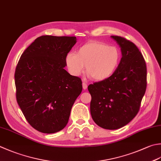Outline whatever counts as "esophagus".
<instances>
[{
  "label": "esophagus",
  "instance_id": "34e87169",
  "mask_svg": "<svg viewBox=\"0 0 161 161\" xmlns=\"http://www.w3.org/2000/svg\"><path fill=\"white\" fill-rule=\"evenodd\" d=\"M82 87H83V89L84 90H86L87 89V84L85 83V82H83L82 83Z\"/></svg>",
  "mask_w": 161,
  "mask_h": 161
}]
</instances>
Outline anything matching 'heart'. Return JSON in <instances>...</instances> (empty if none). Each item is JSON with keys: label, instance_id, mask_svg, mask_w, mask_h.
I'll list each match as a JSON object with an SVG mask.
<instances>
[{"label": "heart", "instance_id": "obj_1", "mask_svg": "<svg viewBox=\"0 0 161 161\" xmlns=\"http://www.w3.org/2000/svg\"><path fill=\"white\" fill-rule=\"evenodd\" d=\"M121 58V52L116 47L109 46L99 41H91L80 47L76 54L68 53L65 64L73 76L81 75L86 66V72L94 80L102 81L114 73Z\"/></svg>", "mask_w": 161, "mask_h": 161}]
</instances>
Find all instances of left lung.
Masks as SVG:
<instances>
[{
    "instance_id": "obj_1",
    "label": "left lung",
    "mask_w": 161,
    "mask_h": 161,
    "mask_svg": "<svg viewBox=\"0 0 161 161\" xmlns=\"http://www.w3.org/2000/svg\"><path fill=\"white\" fill-rule=\"evenodd\" d=\"M120 46L122 58L112 76L88 86L93 120L100 127L116 130L128 124L139 112L147 89V65L133 42L112 36Z\"/></svg>"
}]
</instances>
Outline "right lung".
Returning <instances> with one entry per match:
<instances>
[{"label":"right lung","instance_id":"obj_1","mask_svg":"<svg viewBox=\"0 0 161 161\" xmlns=\"http://www.w3.org/2000/svg\"><path fill=\"white\" fill-rule=\"evenodd\" d=\"M75 36H42L28 46L14 73L16 97L31 126L43 133L64 129L82 91L80 77L66 71L65 57Z\"/></svg>","mask_w":161,"mask_h":161}]
</instances>
